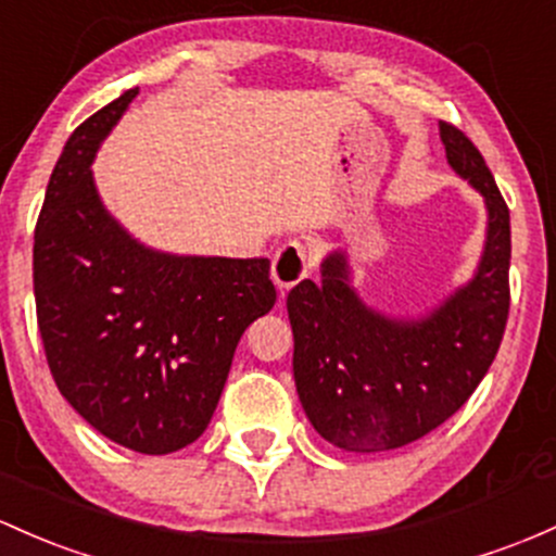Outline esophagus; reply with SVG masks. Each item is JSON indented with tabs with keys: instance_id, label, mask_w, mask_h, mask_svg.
Returning <instances> with one entry per match:
<instances>
[{
	"instance_id": "obj_1",
	"label": "esophagus",
	"mask_w": 556,
	"mask_h": 556,
	"mask_svg": "<svg viewBox=\"0 0 556 556\" xmlns=\"http://www.w3.org/2000/svg\"><path fill=\"white\" fill-rule=\"evenodd\" d=\"M311 274V253L306 242L301 240H288L282 248L277 250L271 264V277L277 282L279 290H290L292 285H298L301 279H306Z\"/></svg>"
}]
</instances>
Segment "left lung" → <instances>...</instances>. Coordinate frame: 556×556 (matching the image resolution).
Returning a JSON list of instances; mask_svg holds the SVG:
<instances>
[{
    "mask_svg": "<svg viewBox=\"0 0 556 556\" xmlns=\"http://www.w3.org/2000/svg\"><path fill=\"white\" fill-rule=\"evenodd\" d=\"M446 157L480 189L488 240L478 274L441 308L395 321L348 288L340 253L321 264V285L303 279L288 295L295 338L292 375L308 422L345 451L408 446L467 404L502 345L509 316V208L472 139L441 121Z\"/></svg>",
    "mask_w": 556,
    "mask_h": 556,
    "instance_id": "8db88e82",
    "label": "left lung"
}]
</instances>
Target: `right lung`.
I'll return each mask as SVG.
<instances>
[{
    "label": "right lung",
    "instance_id": "obj_1",
    "mask_svg": "<svg viewBox=\"0 0 556 556\" xmlns=\"http://www.w3.org/2000/svg\"><path fill=\"white\" fill-rule=\"evenodd\" d=\"M137 89L65 142L34 231L45 356L65 401L102 435L170 454L208 427L250 321L277 303L268 258H185L142 248L110 218L91 157Z\"/></svg>",
    "mask_w": 556,
    "mask_h": 556
}]
</instances>
